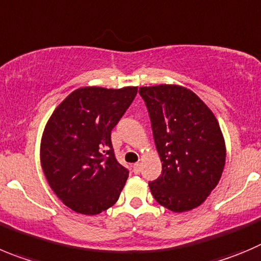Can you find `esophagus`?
I'll use <instances>...</instances> for the list:
<instances>
[{
	"label": "esophagus",
	"instance_id": "1",
	"mask_svg": "<svg viewBox=\"0 0 261 261\" xmlns=\"http://www.w3.org/2000/svg\"><path fill=\"white\" fill-rule=\"evenodd\" d=\"M133 171L135 172V174H140V171H142V165L139 164H134V166H133Z\"/></svg>",
	"mask_w": 261,
	"mask_h": 261
}]
</instances>
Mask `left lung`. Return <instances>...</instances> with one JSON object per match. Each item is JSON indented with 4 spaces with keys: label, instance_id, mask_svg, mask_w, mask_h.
<instances>
[{
    "label": "left lung",
    "instance_id": "1",
    "mask_svg": "<svg viewBox=\"0 0 261 261\" xmlns=\"http://www.w3.org/2000/svg\"><path fill=\"white\" fill-rule=\"evenodd\" d=\"M152 122L162 172L149 188L155 201L184 213L203 203L225 165V142L211 109L187 87H140Z\"/></svg>",
    "mask_w": 261,
    "mask_h": 261
}]
</instances>
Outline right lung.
I'll list each match as a JSON object with an SVG mask.
<instances>
[{
    "label": "right lung",
    "instance_id": "1",
    "mask_svg": "<svg viewBox=\"0 0 261 261\" xmlns=\"http://www.w3.org/2000/svg\"><path fill=\"white\" fill-rule=\"evenodd\" d=\"M138 87H80L55 108L41 139V166L63 203L84 215L112 207L128 177L111 142Z\"/></svg>",
    "mask_w": 261,
    "mask_h": 261
}]
</instances>
